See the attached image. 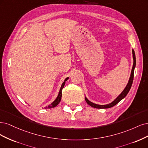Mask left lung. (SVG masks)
Listing matches in <instances>:
<instances>
[{"label":"left lung","instance_id":"1","mask_svg":"<svg viewBox=\"0 0 148 148\" xmlns=\"http://www.w3.org/2000/svg\"><path fill=\"white\" fill-rule=\"evenodd\" d=\"M132 54H133V67H132V72H131V75L129 79V80H128V82L127 85L126 87L125 88V89L123 90V92L119 95V96L114 100V101L108 104H104V105H99V104H97L93 103L91 101H90L89 100L85 97V99L87 103L90 105V106H92L93 108H98V109H106V108H109L113 107L114 106H115L116 104H117L119 101H121L122 99L124 98L126 95L128 94V92L130 91V90L131 88L132 85L133 83V77H134V70L135 68V66H136V57H135V51L133 50V49H132Z\"/></svg>","mask_w":148,"mask_h":148}]
</instances>
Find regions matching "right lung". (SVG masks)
I'll list each match as a JSON object with an SVG mask.
<instances>
[{
	"label": "right lung",
	"mask_w": 148,
	"mask_h": 148,
	"mask_svg": "<svg viewBox=\"0 0 148 148\" xmlns=\"http://www.w3.org/2000/svg\"><path fill=\"white\" fill-rule=\"evenodd\" d=\"M68 79H69V77L66 78V79H65V80H64V82H63V84H62V85H61V87L59 93H58V97H56V98L55 99V101H54L53 103H52L51 104H49V106H47L45 107V108H44L45 109H50V108H54V107L58 105V104H59V103H60V101H61V97H62V90H63V87H64V84H65L66 81Z\"/></svg>",
	"instance_id": "obj_1"
}]
</instances>
